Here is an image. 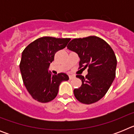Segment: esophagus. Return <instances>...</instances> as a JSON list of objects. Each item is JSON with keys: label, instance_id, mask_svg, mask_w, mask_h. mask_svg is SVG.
Wrapping results in <instances>:
<instances>
[{"label": "esophagus", "instance_id": "1", "mask_svg": "<svg viewBox=\"0 0 134 134\" xmlns=\"http://www.w3.org/2000/svg\"><path fill=\"white\" fill-rule=\"evenodd\" d=\"M74 78H75V76H74V75H70L69 76L70 79H74Z\"/></svg>", "mask_w": 134, "mask_h": 134}]
</instances>
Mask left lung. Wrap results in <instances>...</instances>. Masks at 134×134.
Listing matches in <instances>:
<instances>
[{
	"label": "left lung",
	"mask_w": 134,
	"mask_h": 134,
	"mask_svg": "<svg viewBox=\"0 0 134 134\" xmlns=\"http://www.w3.org/2000/svg\"><path fill=\"white\" fill-rule=\"evenodd\" d=\"M67 48L78 54L80 68L88 67L85 77L76 75L82 85L74 90L76 99L85 104L97 102L105 96L115 77L117 59L114 52L106 41L97 36L74 39Z\"/></svg>",
	"instance_id": "obj_1"
}]
</instances>
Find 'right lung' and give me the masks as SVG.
Here are the masks:
<instances>
[{"label":"right lung","instance_id":"right-lung-1","mask_svg":"<svg viewBox=\"0 0 134 134\" xmlns=\"http://www.w3.org/2000/svg\"><path fill=\"white\" fill-rule=\"evenodd\" d=\"M70 40L43 37L28 45L22 52L19 68L23 83L39 102L48 103L55 99L62 82L69 79L65 73L53 75L49 67L55 53L66 48Z\"/></svg>","mask_w":134,"mask_h":134}]
</instances>
